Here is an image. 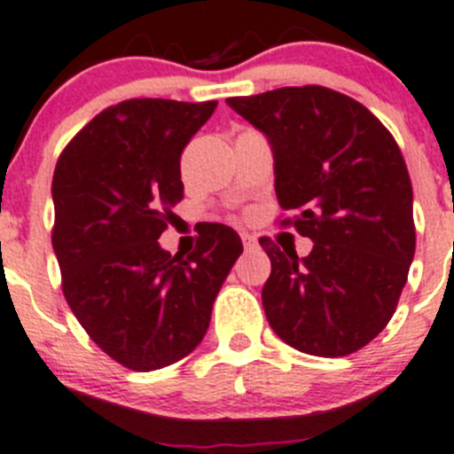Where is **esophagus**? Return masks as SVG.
<instances>
[{"mask_svg":"<svg viewBox=\"0 0 454 454\" xmlns=\"http://www.w3.org/2000/svg\"><path fill=\"white\" fill-rule=\"evenodd\" d=\"M241 241H244V248H255L257 247V237L251 235V232H241Z\"/></svg>","mask_w":454,"mask_h":454,"instance_id":"esophagus-1","label":"esophagus"}]
</instances>
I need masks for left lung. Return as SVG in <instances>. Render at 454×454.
<instances>
[{
	"instance_id": "8db88e82",
	"label": "left lung",
	"mask_w": 454,
	"mask_h": 454,
	"mask_svg": "<svg viewBox=\"0 0 454 454\" xmlns=\"http://www.w3.org/2000/svg\"><path fill=\"white\" fill-rule=\"evenodd\" d=\"M273 152L275 194L298 210L307 257L262 239L270 278L266 320L286 345L311 356H347L389 323L414 257L412 184L383 122L349 96L282 87L228 98Z\"/></svg>"
}]
</instances>
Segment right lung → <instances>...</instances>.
<instances>
[{"instance_id": "add662e5", "label": "right lung", "mask_w": 454, "mask_h": 454, "mask_svg": "<svg viewBox=\"0 0 454 454\" xmlns=\"http://www.w3.org/2000/svg\"><path fill=\"white\" fill-rule=\"evenodd\" d=\"M217 103L125 100L93 118L53 172V251L62 291L91 340L137 372L181 361L203 340L244 247L213 226L188 257L159 237L184 199L181 152Z\"/></svg>"}]
</instances>
